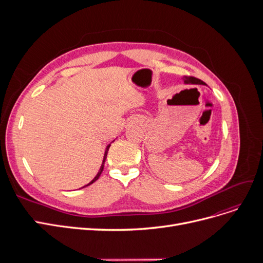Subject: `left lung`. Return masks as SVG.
Listing matches in <instances>:
<instances>
[{"mask_svg": "<svg viewBox=\"0 0 263 263\" xmlns=\"http://www.w3.org/2000/svg\"><path fill=\"white\" fill-rule=\"evenodd\" d=\"M184 82L185 83H198V84H204V82L202 80H200V79L197 78H194V77H191V76H187L184 78Z\"/></svg>", "mask_w": 263, "mask_h": 263, "instance_id": "8db88e82", "label": "left lung"}]
</instances>
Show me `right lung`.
<instances>
[{
	"label": "right lung",
	"instance_id": "1",
	"mask_svg": "<svg viewBox=\"0 0 263 263\" xmlns=\"http://www.w3.org/2000/svg\"><path fill=\"white\" fill-rule=\"evenodd\" d=\"M109 146L110 145H108L107 146V148H106V150H105V155H104V159H103V163H102V165H101V169H100V171H99V173L97 174V177H95L90 183H89V184H87V185H90V184H92V183L93 182H95V181H97L99 178H100V176H101V173H102V171H103V169H104V162H105V160H106V157H107V151H108V148H109ZM86 186V185H85ZM84 187V186H83Z\"/></svg>",
	"mask_w": 263,
	"mask_h": 263
}]
</instances>
